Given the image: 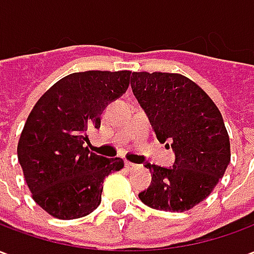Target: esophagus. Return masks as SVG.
Masks as SVG:
<instances>
[{"mask_svg": "<svg viewBox=\"0 0 254 254\" xmlns=\"http://www.w3.org/2000/svg\"><path fill=\"white\" fill-rule=\"evenodd\" d=\"M125 167H127V170H136L138 166L136 165V163H132V162H125Z\"/></svg>", "mask_w": 254, "mask_h": 254, "instance_id": "1", "label": "esophagus"}]
</instances>
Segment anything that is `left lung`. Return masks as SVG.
<instances>
[{
	"mask_svg": "<svg viewBox=\"0 0 254 254\" xmlns=\"http://www.w3.org/2000/svg\"><path fill=\"white\" fill-rule=\"evenodd\" d=\"M130 85L156 138L170 141L176 154L170 169L145 165L152 181L138 197L154 209L188 211L211 194L230 163L222 114L194 81L180 73L133 72Z\"/></svg>",
	"mask_w": 254,
	"mask_h": 254,
	"instance_id": "left-lung-1",
	"label": "left lung"
}]
</instances>
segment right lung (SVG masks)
Returning <instances> with one entry per match:
<instances>
[{
	"instance_id": "1",
	"label": "right lung",
	"mask_w": 254,
	"mask_h": 254,
	"mask_svg": "<svg viewBox=\"0 0 254 254\" xmlns=\"http://www.w3.org/2000/svg\"><path fill=\"white\" fill-rule=\"evenodd\" d=\"M129 70L67 74L42 95L25 121L17 158L35 202L57 219L87 216L102 200L103 181L121 158L89 152L87 130L129 87Z\"/></svg>"
}]
</instances>
